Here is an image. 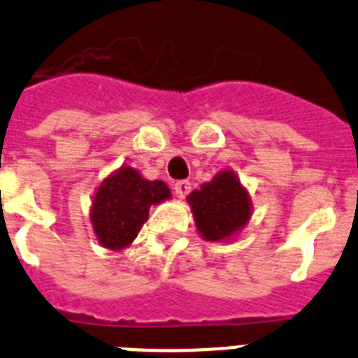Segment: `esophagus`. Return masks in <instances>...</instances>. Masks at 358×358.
<instances>
[{
	"label": "esophagus",
	"instance_id": "esophagus-1",
	"mask_svg": "<svg viewBox=\"0 0 358 358\" xmlns=\"http://www.w3.org/2000/svg\"><path fill=\"white\" fill-rule=\"evenodd\" d=\"M188 192H190V182L188 181L173 182V194H176L179 199L186 197V195H188Z\"/></svg>",
	"mask_w": 358,
	"mask_h": 358
}]
</instances>
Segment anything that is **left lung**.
<instances>
[{
  "mask_svg": "<svg viewBox=\"0 0 358 358\" xmlns=\"http://www.w3.org/2000/svg\"><path fill=\"white\" fill-rule=\"evenodd\" d=\"M197 231L204 241H230L248 224L252 199L234 170H221L212 181L186 197Z\"/></svg>",
  "mask_w": 358,
  "mask_h": 358,
  "instance_id": "8db88e82",
  "label": "left lung"
}]
</instances>
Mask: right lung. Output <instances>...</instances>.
Segmentation results:
<instances>
[{
	"label": "right lung",
	"mask_w": 358,
	"mask_h": 358,
	"mask_svg": "<svg viewBox=\"0 0 358 358\" xmlns=\"http://www.w3.org/2000/svg\"><path fill=\"white\" fill-rule=\"evenodd\" d=\"M172 197L164 181H148L132 166H121L97 186L90 222L103 248H128L148 219L150 206Z\"/></svg>",
	"instance_id": "add662e5"
}]
</instances>
